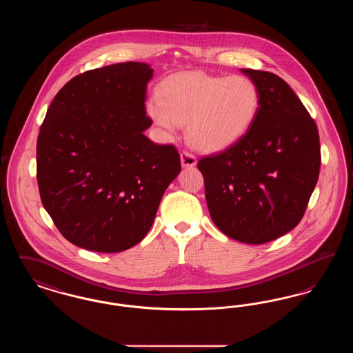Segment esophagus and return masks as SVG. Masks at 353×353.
<instances>
[{"label":"esophagus","instance_id":"esophagus-1","mask_svg":"<svg viewBox=\"0 0 353 353\" xmlns=\"http://www.w3.org/2000/svg\"><path fill=\"white\" fill-rule=\"evenodd\" d=\"M181 164H183V167H185V168L194 167L197 164V159L192 153L184 151L181 153Z\"/></svg>","mask_w":353,"mask_h":353}]
</instances>
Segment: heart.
Instances as JSON below:
<instances>
[{
  "label": "heart",
  "instance_id": "obj_1",
  "mask_svg": "<svg viewBox=\"0 0 353 353\" xmlns=\"http://www.w3.org/2000/svg\"><path fill=\"white\" fill-rule=\"evenodd\" d=\"M258 87L243 75L192 71L172 77L148 101L157 125L173 132L186 123L188 141L206 153L223 151L245 136L256 118Z\"/></svg>",
  "mask_w": 353,
  "mask_h": 353
}]
</instances>
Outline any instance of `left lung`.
Returning <instances> with one entry per match:
<instances>
[{"mask_svg": "<svg viewBox=\"0 0 353 353\" xmlns=\"http://www.w3.org/2000/svg\"><path fill=\"white\" fill-rule=\"evenodd\" d=\"M241 71L258 87L256 118L234 145L202 157L197 167L214 225L235 241L262 245L301 222L319 179V132L282 78Z\"/></svg>", "mask_w": 353, "mask_h": 353, "instance_id": "left-lung-1", "label": "left lung"}]
</instances>
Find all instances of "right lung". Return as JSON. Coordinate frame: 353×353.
Listing matches in <instances>:
<instances>
[{"instance_id":"add662e5","label":"right lung","mask_w":353,"mask_h":353,"mask_svg":"<svg viewBox=\"0 0 353 353\" xmlns=\"http://www.w3.org/2000/svg\"><path fill=\"white\" fill-rule=\"evenodd\" d=\"M152 77L141 62L95 68L51 101L37 140V181L55 226L78 248L119 252L139 243L181 170L173 145L144 134Z\"/></svg>"}]
</instances>
